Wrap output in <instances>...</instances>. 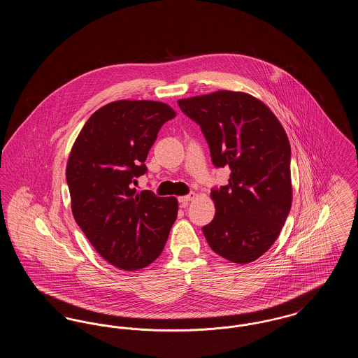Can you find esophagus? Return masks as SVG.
Segmentation results:
<instances>
[{"instance_id":"34e87169","label":"esophagus","mask_w":358,"mask_h":358,"mask_svg":"<svg viewBox=\"0 0 358 358\" xmlns=\"http://www.w3.org/2000/svg\"><path fill=\"white\" fill-rule=\"evenodd\" d=\"M194 196H196V194H194V193H193V192H190V193H189V194H187V196H182V197H178V201H180V203H181V204H182V205L187 204V203H189V201H192V200H193V199H194Z\"/></svg>"}]
</instances>
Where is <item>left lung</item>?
Segmentation results:
<instances>
[{
	"label": "left lung",
	"mask_w": 358,
	"mask_h": 358,
	"mask_svg": "<svg viewBox=\"0 0 358 358\" xmlns=\"http://www.w3.org/2000/svg\"><path fill=\"white\" fill-rule=\"evenodd\" d=\"M177 103L201 127L213 165L231 169L228 184L210 192L216 215L203 227L205 238L227 260L251 263L270 250L289 216L287 134L264 103L244 92L217 91Z\"/></svg>",
	"instance_id": "obj_1"
}]
</instances>
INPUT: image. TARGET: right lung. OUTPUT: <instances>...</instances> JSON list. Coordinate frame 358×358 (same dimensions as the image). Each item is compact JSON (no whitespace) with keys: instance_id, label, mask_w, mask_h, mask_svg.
Here are the masks:
<instances>
[{"instance_id":"obj_1","label":"right lung","mask_w":358,"mask_h":358,"mask_svg":"<svg viewBox=\"0 0 358 358\" xmlns=\"http://www.w3.org/2000/svg\"><path fill=\"white\" fill-rule=\"evenodd\" d=\"M174 117L165 103H108L85 122L69 154L73 217L96 252L120 270L153 263L176 222V197L134 187L161 126Z\"/></svg>"}]
</instances>
